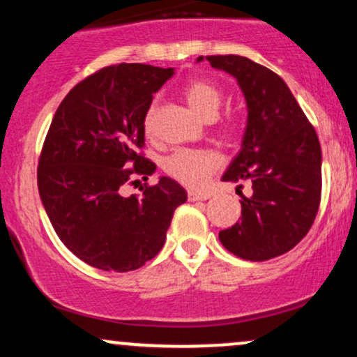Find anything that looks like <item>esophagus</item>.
Instances as JSON below:
<instances>
[{"label":"esophagus","mask_w":357,"mask_h":357,"mask_svg":"<svg viewBox=\"0 0 357 357\" xmlns=\"http://www.w3.org/2000/svg\"><path fill=\"white\" fill-rule=\"evenodd\" d=\"M210 196V192L206 191H188V199L190 202H203V199H208Z\"/></svg>","instance_id":"obj_1"}]
</instances>
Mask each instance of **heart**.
Here are the masks:
<instances>
[{"label":"heart","mask_w":357,"mask_h":357,"mask_svg":"<svg viewBox=\"0 0 357 357\" xmlns=\"http://www.w3.org/2000/svg\"><path fill=\"white\" fill-rule=\"evenodd\" d=\"M183 93L188 104L204 119L215 117L223 104V90L208 79H191L186 82ZM154 116L155 105L151 104L144 114L146 134L153 132ZM220 130L225 137H235L240 132V122L233 116L223 117L220 122ZM218 167L220 155L211 149H178L166 155L162 161V169L167 176L190 188L203 186L208 176L215 173Z\"/></svg>","instance_id":"1"}]
</instances>
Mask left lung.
I'll list each match as a JSON object with an SVG mask.
<instances>
[{"label":"left lung","mask_w":357,"mask_h":357,"mask_svg":"<svg viewBox=\"0 0 357 357\" xmlns=\"http://www.w3.org/2000/svg\"><path fill=\"white\" fill-rule=\"evenodd\" d=\"M206 59L211 67L238 80L248 107L241 151L223 181L250 179L253 192L247 198L236 190L241 195V218L220 231V241L245 260L284 255L309 233L321 204L317 132L275 72L240 55Z\"/></svg>","instance_id":"obj_1"}]
</instances>
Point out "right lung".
<instances>
[{"label":"right lung","mask_w":357,"mask_h":357,"mask_svg":"<svg viewBox=\"0 0 357 357\" xmlns=\"http://www.w3.org/2000/svg\"><path fill=\"white\" fill-rule=\"evenodd\" d=\"M173 68L119 63L73 87L56 109L38 159L40 198L73 255L100 270L129 272L161 252L186 191L171 178L124 195L155 165L144 158V114Z\"/></svg>","instance_id":"obj_1"}]
</instances>
